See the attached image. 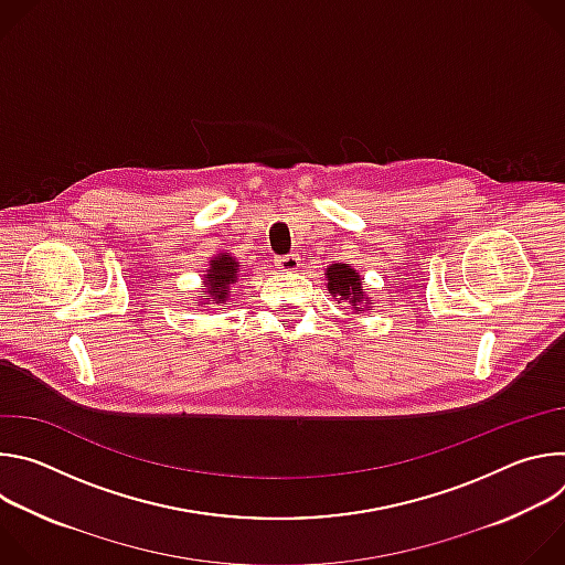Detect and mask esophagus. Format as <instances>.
Listing matches in <instances>:
<instances>
[{
	"label": "esophagus",
	"mask_w": 565,
	"mask_h": 565,
	"mask_svg": "<svg viewBox=\"0 0 565 565\" xmlns=\"http://www.w3.org/2000/svg\"><path fill=\"white\" fill-rule=\"evenodd\" d=\"M299 262H301V259H299L297 255H286V257H277V259H275L277 268L284 270V273H295V270L301 266Z\"/></svg>",
	"instance_id": "34e87169"
}]
</instances>
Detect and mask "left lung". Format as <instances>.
I'll return each instance as SVG.
<instances>
[{
	"mask_svg": "<svg viewBox=\"0 0 565 565\" xmlns=\"http://www.w3.org/2000/svg\"><path fill=\"white\" fill-rule=\"evenodd\" d=\"M324 275H327V288L338 303L342 301L351 303L355 315L373 310V297L366 295L362 275L351 264H331Z\"/></svg>",
	"mask_w": 565,
	"mask_h": 565,
	"instance_id": "8db88e82",
	"label": "left lung"
}]
</instances>
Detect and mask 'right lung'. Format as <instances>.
<instances>
[{"label":"right lung","instance_id":"add662e5","mask_svg":"<svg viewBox=\"0 0 565 565\" xmlns=\"http://www.w3.org/2000/svg\"><path fill=\"white\" fill-rule=\"evenodd\" d=\"M241 273V264L232 253H218L210 259V266L203 270V288L201 299H194L201 308L210 310V303L223 306L232 292Z\"/></svg>","mask_w":565,"mask_h":565}]
</instances>
